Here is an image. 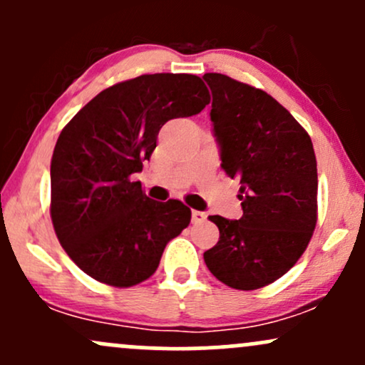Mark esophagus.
Wrapping results in <instances>:
<instances>
[{"instance_id": "34e87169", "label": "esophagus", "mask_w": 365, "mask_h": 365, "mask_svg": "<svg viewBox=\"0 0 365 365\" xmlns=\"http://www.w3.org/2000/svg\"><path fill=\"white\" fill-rule=\"evenodd\" d=\"M207 220V215L202 211H192V223L200 225Z\"/></svg>"}]
</instances>
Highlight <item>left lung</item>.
Instances as JSON below:
<instances>
[{"mask_svg":"<svg viewBox=\"0 0 365 365\" xmlns=\"http://www.w3.org/2000/svg\"><path fill=\"white\" fill-rule=\"evenodd\" d=\"M221 168L240 180V220L209 216L220 230L204 262L221 283L257 290L290 271L317 223V163L309 133L267 92L206 73Z\"/></svg>","mask_w":365,"mask_h":365,"instance_id":"obj_1","label":"left lung"}]
</instances>
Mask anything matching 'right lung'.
<instances>
[{
	"label": "right lung",
	"mask_w": 365,
	"mask_h": 365,
	"mask_svg": "<svg viewBox=\"0 0 365 365\" xmlns=\"http://www.w3.org/2000/svg\"><path fill=\"white\" fill-rule=\"evenodd\" d=\"M209 101L197 75H140L99 92L61 130L49 212L65 252L91 278L116 288L142 283L190 223V207L149 199L132 175L166 121L197 115Z\"/></svg>",
	"instance_id": "1"
}]
</instances>
